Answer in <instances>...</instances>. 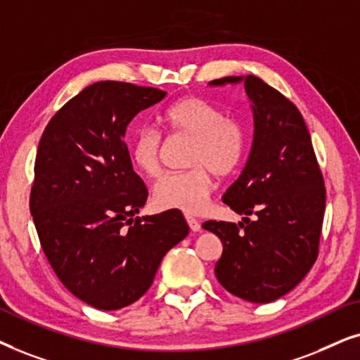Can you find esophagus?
Masks as SVG:
<instances>
[{
	"mask_svg": "<svg viewBox=\"0 0 360 360\" xmlns=\"http://www.w3.org/2000/svg\"><path fill=\"white\" fill-rule=\"evenodd\" d=\"M186 220H188L189 227H191V230H193V232H199V230H200V224H199L198 219H194L193 215L186 214Z\"/></svg>",
	"mask_w": 360,
	"mask_h": 360,
	"instance_id": "obj_1",
	"label": "esophagus"
}]
</instances>
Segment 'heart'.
Instances as JSON below:
<instances>
[{
  "mask_svg": "<svg viewBox=\"0 0 360 360\" xmlns=\"http://www.w3.org/2000/svg\"><path fill=\"white\" fill-rule=\"evenodd\" d=\"M160 122L172 136L189 138L186 151L189 169L161 177L153 191L155 204L160 209L199 212L214 189V174L230 176L240 166L247 148L243 124L195 95L167 107L160 115ZM161 153L162 138L153 128H140L131 138V161L146 177L160 176Z\"/></svg>",
  "mask_w": 360,
  "mask_h": 360,
  "instance_id": "b5f03b06",
  "label": "heart"
}]
</instances>
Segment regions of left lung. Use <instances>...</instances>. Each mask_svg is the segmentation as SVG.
Listing matches in <instances>:
<instances>
[{"instance_id": "1", "label": "left lung", "mask_w": 360, "mask_h": 360, "mask_svg": "<svg viewBox=\"0 0 360 360\" xmlns=\"http://www.w3.org/2000/svg\"><path fill=\"white\" fill-rule=\"evenodd\" d=\"M237 82L252 102L255 131L247 165L222 200L245 215V224L207 220L202 227L224 245L215 263L219 283L250 303H271L293 290L318 258L326 188L296 105L255 75L210 85Z\"/></svg>"}]
</instances>
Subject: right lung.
<instances>
[{
    "label": "right lung",
    "mask_w": 360,
    "mask_h": 360,
    "mask_svg": "<svg viewBox=\"0 0 360 360\" xmlns=\"http://www.w3.org/2000/svg\"><path fill=\"white\" fill-rule=\"evenodd\" d=\"M166 92L105 80L70 98L37 148L30 209L62 285L97 309L135 303L162 257L189 233L181 210L135 217L148 189L133 171L128 124Z\"/></svg>",
    "instance_id": "add662e5"
}]
</instances>
